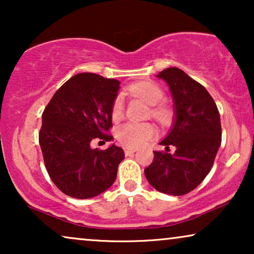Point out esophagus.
Listing matches in <instances>:
<instances>
[{
  "label": "esophagus",
  "mask_w": 254,
  "mask_h": 254,
  "mask_svg": "<svg viewBox=\"0 0 254 254\" xmlns=\"http://www.w3.org/2000/svg\"><path fill=\"white\" fill-rule=\"evenodd\" d=\"M135 151H136V148H125V154L127 156L134 154Z\"/></svg>",
  "instance_id": "esophagus-1"
}]
</instances>
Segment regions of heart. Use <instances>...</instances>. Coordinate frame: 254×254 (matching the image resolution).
<instances>
[{"label": "heart", "mask_w": 254, "mask_h": 254, "mask_svg": "<svg viewBox=\"0 0 254 254\" xmlns=\"http://www.w3.org/2000/svg\"><path fill=\"white\" fill-rule=\"evenodd\" d=\"M128 92L143 99L150 104V114L159 124H166L171 118V109L161 103L164 98V91L158 84L151 81H140L128 86ZM124 113V99L121 95H117L111 106V117L114 120L120 119ZM155 135V128L151 124L127 123L117 130V137L121 143L128 148H137Z\"/></svg>", "instance_id": "heart-1"}]
</instances>
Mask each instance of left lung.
I'll return each instance as SVG.
<instances>
[{
    "instance_id": "1",
    "label": "left lung",
    "mask_w": 254,
    "mask_h": 254,
    "mask_svg": "<svg viewBox=\"0 0 254 254\" xmlns=\"http://www.w3.org/2000/svg\"><path fill=\"white\" fill-rule=\"evenodd\" d=\"M157 76L171 90L176 121L161 142L165 151H154L144 175L159 192L184 195L199 186L213 168L222 141L220 112L206 88L182 69L166 68ZM170 145L176 148L173 154L168 152Z\"/></svg>"
}]
</instances>
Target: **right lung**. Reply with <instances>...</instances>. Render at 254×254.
<instances>
[{"label": "right lung", "instance_id": "right-lung-1", "mask_svg": "<svg viewBox=\"0 0 254 254\" xmlns=\"http://www.w3.org/2000/svg\"><path fill=\"white\" fill-rule=\"evenodd\" d=\"M120 82L92 72L69 78L43 112L39 143L48 176L75 199L99 195L112 186L123 148L92 149L93 141L112 140L111 106Z\"/></svg>", "mask_w": 254, "mask_h": 254}]
</instances>
